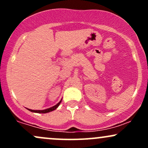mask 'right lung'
Wrapping results in <instances>:
<instances>
[{
  "mask_svg": "<svg viewBox=\"0 0 148 148\" xmlns=\"http://www.w3.org/2000/svg\"><path fill=\"white\" fill-rule=\"evenodd\" d=\"M61 101H62V99L60 101H59L58 103H57V104H56L55 106L51 107V108H47V109H44V110H32V109H29V108H27V109L28 110V111L33 112V113H49V112L51 111H54V110H56L58 107L59 106V105H60V103H61Z\"/></svg>",
  "mask_w": 148,
  "mask_h": 148,
  "instance_id": "right-lung-1",
  "label": "right lung"
}]
</instances>
